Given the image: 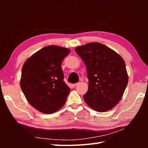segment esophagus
<instances>
[{
  "mask_svg": "<svg viewBox=\"0 0 148 148\" xmlns=\"http://www.w3.org/2000/svg\"><path fill=\"white\" fill-rule=\"evenodd\" d=\"M77 84H78V83H75V84H72L71 86H72V87H75V86H76L77 85Z\"/></svg>",
  "mask_w": 148,
  "mask_h": 148,
  "instance_id": "obj_1",
  "label": "esophagus"
}]
</instances>
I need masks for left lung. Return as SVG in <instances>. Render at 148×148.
<instances>
[{
    "instance_id": "obj_1",
    "label": "left lung",
    "mask_w": 148,
    "mask_h": 148,
    "mask_svg": "<svg viewBox=\"0 0 148 148\" xmlns=\"http://www.w3.org/2000/svg\"><path fill=\"white\" fill-rule=\"evenodd\" d=\"M87 70L88 90L84 101L98 112H106L118 104L127 86L126 65L121 56L99 42H90L75 49Z\"/></svg>"
}]
</instances>
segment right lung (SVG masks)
Returning <instances> with one entry per match:
<instances>
[{
  "label": "right lung",
  "mask_w": 148,
  "mask_h": 148,
  "mask_svg": "<svg viewBox=\"0 0 148 148\" xmlns=\"http://www.w3.org/2000/svg\"><path fill=\"white\" fill-rule=\"evenodd\" d=\"M70 51L60 46H48L24 63L20 86L28 102L37 111L51 114L65 103L70 88L64 81L61 64Z\"/></svg>",
  "instance_id": "1"
}]
</instances>
